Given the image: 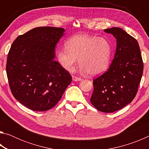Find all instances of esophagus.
<instances>
[{
  "mask_svg": "<svg viewBox=\"0 0 149 149\" xmlns=\"http://www.w3.org/2000/svg\"><path fill=\"white\" fill-rule=\"evenodd\" d=\"M72 79H73V81H78L82 80L81 78L78 77H76V76H74V75L72 76Z\"/></svg>",
  "mask_w": 149,
  "mask_h": 149,
  "instance_id": "obj_1",
  "label": "esophagus"
}]
</instances>
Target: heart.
<instances>
[{"instance_id":"obj_1","label":"heart","mask_w":149,"mask_h":149,"mask_svg":"<svg viewBox=\"0 0 149 149\" xmlns=\"http://www.w3.org/2000/svg\"><path fill=\"white\" fill-rule=\"evenodd\" d=\"M65 47L57 50L56 58L65 70L72 71L77 58L80 72L90 75L101 74L109 66L112 48L104 37L77 35L68 40Z\"/></svg>"}]
</instances>
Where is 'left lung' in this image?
<instances>
[{
    "label": "left lung",
    "mask_w": 149,
    "mask_h": 149,
    "mask_svg": "<svg viewBox=\"0 0 149 149\" xmlns=\"http://www.w3.org/2000/svg\"><path fill=\"white\" fill-rule=\"evenodd\" d=\"M116 39L117 47L110 68L93 80L91 102L99 111L110 113L122 109L136 96L143 72L137 40L119 27L104 29Z\"/></svg>",
    "instance_id": "obj_1"
}]
</instances>
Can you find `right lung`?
Returning a JSON list of instances; mask_svg holds the SVG:
<instances>
[{"instance_id":"add662e5","label":"right lung","mask_w":149,"mask_h":149,"mask_svg":"<svg viewBox=\"0 0 149 149\" xmlns=\"http://www.w3.org/2000/svg\"><path fill=\"white\" fill-rule=\"evenodd\" d=\"M61 27H39L19 35L9 50L6 74L17 100L34 111H46L61 99L72 81L70 73L54 60Z\"/></svg>"}]
</instances>
